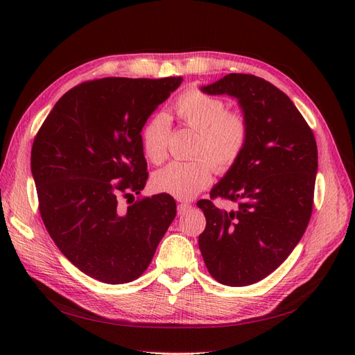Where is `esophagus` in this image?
I'll return each instance as SVG.
<instances>
[{
  "mask_svg": "<svg viewBox=\"0 0 355 355\" xmlns=\"http://www.w3.org/2000/svg\"><path fill=\"white\" fill-rule=\"evenodd\" d=\"M189 209H191V202L182 201V202L179 204V206H178V214H184V213H187Z\"/></svg>",
  "mask_w": 355,
  "mask_h": 355,
  "instance_id": "esophagus-1",
  "label": "esophagus"
}]
</instances>
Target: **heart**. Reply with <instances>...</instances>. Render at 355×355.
I'll return each instance as SVG.
<instances>
[{
	"instance_id": "heart-1",
	"label": "heart",
	"mask_w": 355,
	"mask_h": 355,
	"mask_svg": "<svg viewBox=\"0 0 355 355\" xmlns=\"http://www.w3.org/2000/svg\"><path fill=\"white\" fill-rule=\"evenodd\" d=\"M227 106L210 94L188 90L173 103L178 120L198 132L192 161H171L154 175V188L180 200L196 197L206 188L214 166L223 171L241 157L249 141V124L239 112H225ZM168 123L164 115H155L142 130V146L148 159L161 163L167 154ZM208 157H206L205 155Z\"/></svg>"
}]
</instances>
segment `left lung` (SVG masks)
<instances>
[{
    "label": "left lung",
    "instance_id": "8db88e82",
    "mask_svg": "<svg viewBox=\"0 0 355 355\" xmlns=\"http://www.w3.org/2000/svg\"><path fill=\"white\" fill-rule=\"evenodd\" d=\"M200 90L237 99L249 124L241 157L210 191V198L239 201V209L197 202L207 222L198 245L210 275L225 286H249L275 271L308 227L315 137L288 96L263 78L228 73Z\"/></svg>",
    "mask_w": 355,
    "mask_h": 355
}]
</instances>
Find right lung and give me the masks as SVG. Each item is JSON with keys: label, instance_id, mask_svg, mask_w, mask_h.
Returning <instances> with one entry per match:
<instances>
[{"label": "right lung", "instance_id": "1", "mask_svg": "<svg viewBox=\"0 0 355 355\" xmlns=\"http://www.w3.org/2000/svg\"><path fill=\"white\" fill-rule=\"evenodd\" d=\"M182 81L83 83L56 102L32 145L42 222L63 256L94 280L124 284L141 277L176 216L168 194L120 202L145 188L141 132Z\"/></svg>", "mask_w": 355, "mask_h": 355}]
</instances>
